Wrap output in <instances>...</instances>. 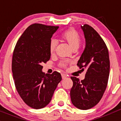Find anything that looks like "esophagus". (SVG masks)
<instances>
[{"label": "esophagus", "mask_w": 121, "mask_h": 121, "mask_svg": "<svg viewBox=\"0 0 121 121\" xmlns=\"http://www.w3.org/2000/svg\"><path fill=\"white\" fill-rule=\"evenodd\" d=\"M67 78V76L66 74H62V79H65Z\"/></svg>", "instance_id": "esophagus-1"}]
</instances>
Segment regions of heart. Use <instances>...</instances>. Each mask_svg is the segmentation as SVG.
<instances>
[{
	"instance_id": "b5f03b06",
	"label": "heart",
	"mask_w": 121,
	"mask_h": 121,
	"mask_svg": "<svg viewBox=\"0 0 121 121\" xmlns=\"http://www.w3.org/2000/svg\"><path fill=\"white\" fill-rule=\"evenodd\" d=\"M60 38L62 40L66 42L69 45L72 50H77L81 43V36L79 33L73 28L68 29L62 33V35H60ZM56 47H57V41L55 39H52L50 41V45H49L50 53L51 55H53L55 52ZM60 65L64 68L67 67V64L65 62H61Z\"/></svg>"
}]
</instances>
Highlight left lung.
<instances>
[{
    "label": "left lung",
    "instance_id": "obj_1",
    "mask_svg": "<svg viewBox=\"0 0 121 121\" xmlns=\"http://www.w3.org/2000/svg\"><path fill=\"white\" fill-rule=\"evenodd\" d=\"M81 29L85 47L77 65L81 70L85 69L86 74L81 81L71 77L73 85L70 97L74 106L85 110L95 106L104 93L110 73V59L106 45L96 31L86 24L81 25Z\"/></svg>",
    "mask_w": 121,
    "mask_h": 121
}]
</instances>
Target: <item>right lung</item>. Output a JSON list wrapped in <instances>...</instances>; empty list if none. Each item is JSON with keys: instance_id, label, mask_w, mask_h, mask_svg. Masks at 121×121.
<instances>
[{"instance_id": "obj_1", "label": "right lung", "mask_w": 121, "mask_h": 121, "mask_svg": "<svg viewBox=\"0 0 121 121\" xmlns=\"http://www.w3.org/2000/svg\"><path fill=\"white\" fill-rule=\"evenodd\" d=\"M58 28L40 23L31 25L14 50L12 72L15 86L25 103L33 108L47 106L62 80L59 73L45 74L42 66L50 60V42Z\"/></svg>"}]
</instances>
